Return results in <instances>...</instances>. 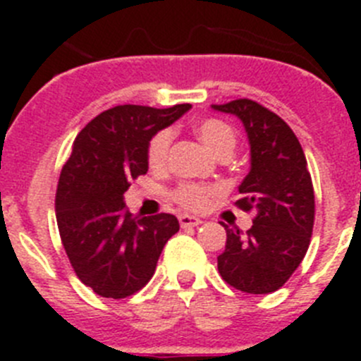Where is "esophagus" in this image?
<instances>
[{
    "label": "esophagus",
    "mask_w": 361,
    "mask_h": 361,
    "mask_svg": "<svg viewBox=\"0 0 361 361\" xmlns=\"http://www.w3.org/2000/svg\"><path fill=\"white\" fill-rule=\"evenodd\" d=\"M178 222L183 228H195V226L202 224V220L197 219V216H191V215H180L178 216Z\"/></svg>",
    "instance_id": "esophagus-1"
}]
</instances>
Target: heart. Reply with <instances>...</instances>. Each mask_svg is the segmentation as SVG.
Instances as JSON below:
<instances>
[{
  "mask_svg": "<svg viewBox=\"0 0 361 361\" xmlns=\"http://www.w3.org/2000/svg\"><path fill=\"white\" fill-rule=\"evenodd\" d=\"M200 141L208 146L213 153H220L224 149L235 148V132L228 124L219 119H206L197 126ZM171 132L170 130H161L152 137L148 145V162L152 168H161L168 159V152L171 146ZM215 193L213 188L202 186L195 183H183L173 190L171 197L177 204H180L186 209H202L208 204L209 197Z\"/></svg>",
  "mask_w": 361,
  "mask_h": 361,
  "instance_id": "1",
  "label": "heart"
}]
</instances>
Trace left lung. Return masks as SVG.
<instances>
[{
    "instance_id": "1",
    "label": "left lung",
    "mask_w": 361,
    "mask_h": 361,
    "mask_svg": "<svg viewBox=\"0 0 361 361\" xmlns=\"http://www.w3.org/2000/svg\"><path fill=\"white\" fill-rule=\"evenodd\" d=\"M244 124L251 148V170L238 186L244 212L255 209L244 233L226 228V250L219 255L220 276L238 291L267 295L291 279L307 253L314 224V190L304 149L288 123L251 99L212 104Z\"/></svg>"
}]
</instances>
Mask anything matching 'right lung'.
Instances as JSON below:
<instances>
[{
	"label": "right lung",
	"mask_w": 361,
	"mask_h": 361,
	"mask_svg": "<svg viewBox=\"0 0 361 361\" xmlns=\"http://www.w3.org/2000/svg\"><path fill=\"white\" fill-rule=\"evenodd\" d=\"M191 104H123L99 114L73 141L56 193L63 247L78 279L104 298H126L155 273L162 247L178 231L170 213L133 216L130 180L148 171V145Z\"/></svg>",
	"instance_id": "1"
}]
</instances>
